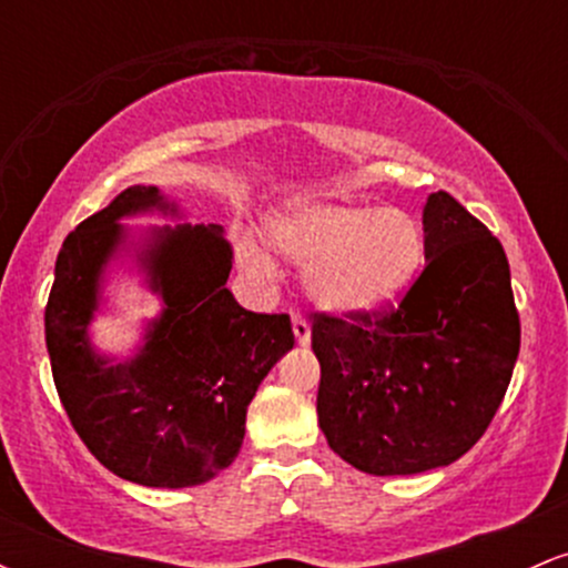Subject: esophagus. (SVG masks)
<instances>
[{"instance_id": "obj_1", "label": "esophagus", "mask_w": 568, "mask_h": 568, "mask_svg": "<svg viewBox=\"0 0 568 568\" xmlns=\"http://www.w3.org/2000/svg\"><path fill=\"white\" fill-rule=\"evenodd\" d=\"M291 323H293V336H296L298 347H310L312 331H310V323H306V317L302 315V312H293Z\"/></svg>"}]
</instances>
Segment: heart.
<instances>
[{"label":"heart","mask_w":568,"mask_h":568,"mask_svg":"<svg viewBox=\"0 0 568 568\" xmlns=\"http://www.w3.org/2000/svg\"><path fill=\"white\" fill-rule=\"evenodd\" d=\"M272 243L306 264V288L325 310L357 315L389 304L425 262V232L403 207H371L352 200H306L272 224ZM251 270H270V256L243 243Z\"/></svg>","instance_id":"obj_1"}]
</instances>
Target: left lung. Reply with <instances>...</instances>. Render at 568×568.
<instances>
[{
	"instance_id": "8db88e82",
	"label": "left lung",
	"mask_w": 568,
	"mask_h": 568,
	"mask_svg": "<svg viewBox=\"0 0 568 568\" xmlns=\"http://www.w3.org/2000/svg\"><path fill=\"white\" fill-rule=\"evenodd\" d=\"M425 270L384 312H315L317 422L368 475H416L467 454L491 425L520 349L505 247L448 192L427 197Z\"/></svg>"
}]
</instances>
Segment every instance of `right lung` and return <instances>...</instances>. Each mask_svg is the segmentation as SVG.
I'll return each mask as SVG.
<instances>
[{
  "label": "right lung",
  "mask_w": 568,
  "mask_h": 568,
  "mask_svg": "<svg viewBox=\"0 0 568 568\" xmlns=\"http://www.w3.org/2000/svg\"><path fill=\"white\" fill-rule=\"evenodd\" d=\"M179 216L158 186H130L63 240L44 306L58 397L90 454L139 486L186 488L230 467L258 384L293 349L288 315L234 302L232 245L219 224L130 232L122 219ZM130 252L163 312L125 362L101 356L87 328L105 266Z\"/></svg>",
  "instance_id": "obj_1"
}]
</instances>
